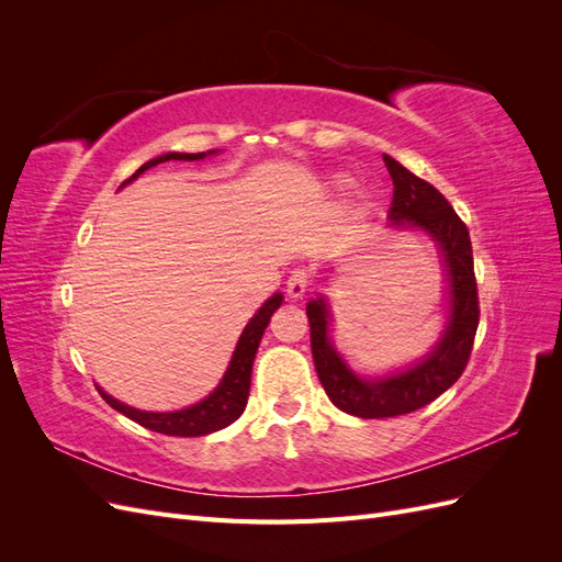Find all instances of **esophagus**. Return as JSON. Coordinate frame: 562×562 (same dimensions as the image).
<instances>
[{
  "mask_svg": "<svg viewBox=\"0 0 562 562\" xmlns=\"http://www.w3.org/2000/svg\"><path fill=\"white\" fill-rule=\"evenodd\" d=\"M307 288H310V274H307V269H293L291 277H288V281H285V293H288V297L300 300L304 293H307Z\"/></svg>",
  "mask_w": 562,
  "mask_h": 562,
  "instance_id": "34e87169",
  "label": "esophagus"
}]
</instances>
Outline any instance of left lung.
<instances>
[{
  "label": "left lung",
  "mask_w": 562,
  "mask_h": 562,
  "mask_svg": "<svg viewBox=\"0 0 562 562\" xmlns=\"http://www.w3.org/2000/svg\"><path fill=\"white\" fill-rule=\"evenodd\" d=\"M384 164L394 180L389 227L424 232L438 246L448 281V314L443 333L424 359L384 378H361L333 345L328 300L323 295L310 300L307 316L318 380L333 405L363 419L407 415L448 391L467 368L481 316L467 225L434 184L389 155H384Z\"/></svg>",
  "instance_id": "1"
}]
</instances>
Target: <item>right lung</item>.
Segmentation results:
<instances>
[{"mask_svg":"<svg viewBox=\"0 0 562 562\" xmlns=\"http://www.w3.org/2000/svg\"><path fill=\"white\" fill-rule=\"evenodd\" d=\"M217 149L211 151H199V155H187V151H168V155H161L157 159H149L147 164H143L138 171H135L128 180L122 182V187H126L128 182H133L138 176H143L147 168L164 164V161H196L209 155H215ZM283 302L281 293L271 295L262 307L255 312V316L248 321V326L244 328L239 342H236V349L232 353V361L225 370L223 380L211 391V394L190 405L182 407V411H173V413H147V411H138V407H131L122 401L112 398L110 394H105L103 389L98 386L100 396L108 401V405H112L114 411H119L122 415H126L128 419L138 422L140 427L151 429L157 434H166V436H206L213 431H220L229 427L232 422L239 419L246 411L248 403V391H250V372H252V361L255 353H258L260 339L265 335V328L269 326V318L274 314Z\"/></svg>","mask_w":562,"mask_h":562,"instance_id":"1","label":"right lung"}]
</instances>
